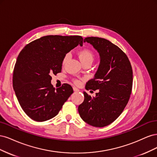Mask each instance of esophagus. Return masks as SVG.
<instances>
[{"instance_id":"obj_1","label":"esophagus","mask_w":157,"mask_h":157,"mask_svg":"<svg viewBox=\"0 0 157 157\" xmlns=\"http://www.w3.org/2000/svg\"><path fill=\"white\" fill-rule=\"evenodd\" d=\"M73 90H74L75 92H78L79 91V90L77 88H76V87H73Z\"/></svg>"}]
</instances>
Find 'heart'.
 Here are the masks:
<instances>
[{
    "label": "heart",
    "instance_id": "heart-1",
    "mask_svg": "<svg viewBox=\"0 0 157 157\" xmlns=\"http://www.w3.org/2000/svg\"><path fill=\"white\" fill-rule=\"evenodd\" d=\"M78 57H79L80 61H82V63H85L86 62L92 63L94 61V54L90 50L84 49V50H82L81 51L79 52ZM69 58V54H67L65 55V56L63 58V60H62V65H65V63H66V61H67V60ZM75 83L76 84H79L80 80H75Z\"/></svg>",
    "mask_w": 157,
    "mask_h": 157
}]
</instances>
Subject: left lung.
<instances>
[{"instance_id": "8db88e82", "label": "left lung", "mask_w": 157, "mask_h": 157, "mask_svg": "<svg viewBox=\"0 0 157 157\" xmlns=\"http://www.w3.org/2000/svg\"><path fill=\"white\" fill-rule=\"evenodd\" d=\"M100 56V63L94 78L86 83V90H98L96 97L83 92L84 99L78 107L82 119L95 127L111 124L120 116L129 101L133 72L127 56L109 40L99 37H86Z\"/></svg>"}]
</instances>
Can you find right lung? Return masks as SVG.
<instances>
[{"instance_id": "right-lung-1", "label": "right lung", "mask_w": 157, "mask_h": 157, "mask_svg": "<svg viewBox=\"0 0 157 157\" xmlns=\"http://www.w3.org/2000/svg\"><path fill=\"white\" fill-rule=\"evenodd\" d=\"M82 44L80 36L48 35L32 41L19 54L13 88L23 111L33 121L43 122L56 116L73 93L68 84L55 89L51 75L60 73L65 55Z\"/></svg>"}]
</instances>
